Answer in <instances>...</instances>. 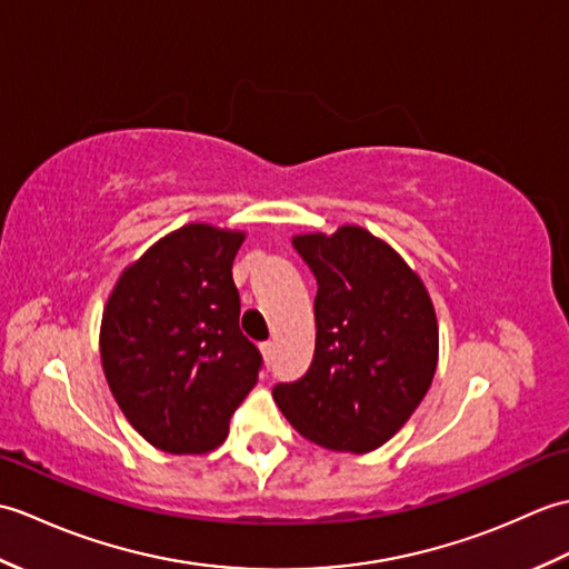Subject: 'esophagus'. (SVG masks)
Returning a JSON list of instances; mask_svg holds the SVG:
<instances>
[{
    "instance_id": "obj_1",
    "label": "esophagus",
    "mask_w": 569,
    "mask_h": 569,
    "mask_svg": "<svg viewBox=\"0 0 569 569\" xmlns=\"http://www.w3.org/2000/svg\"><path fill=\"white\" fill-rule=\"evenodd\" d=\"M261 352H263L266 361H271L273 355H276V345H273V342H263V345H261Z\"/></svg>"
}]
</instances>
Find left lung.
<instances>
[{
	"instance_id": "left-lung-1",
	"label": "left lung",
	"mask_w": 569,
	"mask_h": 569,
	"mask_svg": "<svg viewBox=\"0 0 569 569\" xmlns=\"http://www.w3.org/2000/svg\"><path fill=\"white\" fill-rule=\"evenodd\" d=\"M316 276V355L273 398L303 438L371 452L403 428L438 367V320L410 266L361 227L293 237Z\"/></svg>"
}]
</instances>
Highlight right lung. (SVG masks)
Wrapping results in <instances>:
<instances>
[{"label": "right lung", "instance_id": "obj_1", "mask_svg": "<svg viewBox=\"0 0 569 569\" xmlns=\"http://www.w3.org/2000/svg\"><path fill=\"white\" fill-rule=\"evenodd\" d=\"M241 232L186 224L119 276L100 355L127 420L171 455L210 452L257 386L263 357L239 330Z\"/></svg>", "mask_w": 569, "mask_h": 569}]
</instances>
